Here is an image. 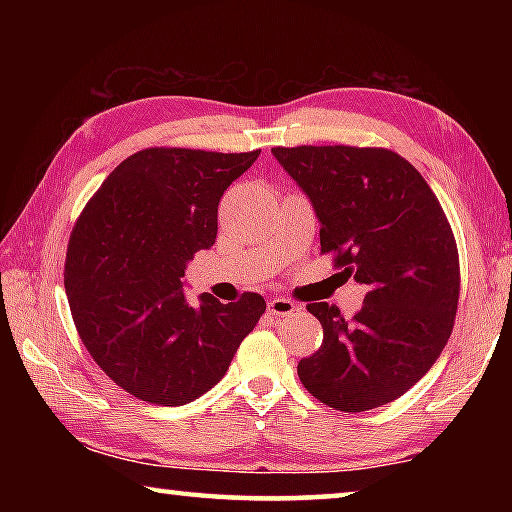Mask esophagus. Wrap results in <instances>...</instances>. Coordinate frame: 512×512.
Instances as JSON below:
<instances>
[{
    "instance_id": "34e87169",
    "label": "esophagus",
    "mask_w": 512,
    "mask_h": 512,
    "mask_svg": "<svg viewBox=\"0 0 512 512\" xmlns=\"http://www.w3.org/2000/svg\"><path fill=\"white\" fill-rule=\"evenodd\" d=\"M268 311H271L273 316H291L293 311H296V305L287 298H273L268 302Z\"/></svg>"
}]
</instances>
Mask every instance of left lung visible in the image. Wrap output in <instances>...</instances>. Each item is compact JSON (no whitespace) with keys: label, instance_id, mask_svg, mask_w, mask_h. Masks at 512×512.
Returning <instances> with one entry per match:
<instances>
[{"label":"left lung","instance_id":"obj_1","mask_svg":"<svg viewBox=\"0 0 512 512\" xmlns=\"http://www.w3.org/2000/svg\"><path fill=\"white\" fill-rule=\"evenodd\" d=\"M320 221V255L366 284L352 318L309 302L323 343L298 363L307 391L343 413L377 409L427 375L449 341L461 293L458 248L427 180L381 146H273Z\"/></svg>","mask_w":512,"mask_h":512}]
</instances>
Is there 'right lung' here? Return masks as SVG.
<instances>
[{"label":"right lung","mask_w":512,"mask_h":512,"mask_svg":"<svg viewBox=\"0 0 512 512\" xmlns=\"http://www.w3.org/2000/svg\"><path fill=\"white\" fill-rule=\"evenodd\" d=\"M257 151L216 153L153 146L133 153L103 180L74 223L65 291L81 341L126 393L180 406L219 384L266 302L203 293L189 305L185 264L216 239L225 189Z\"/></svg>","instance_id":"add662e5"}]
</instances>
